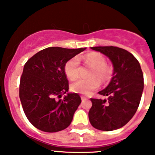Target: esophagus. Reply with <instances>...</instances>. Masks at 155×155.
I'll list each match as a JSON object with an SVG mask.
<instances>
[{
    "mask_svg": "<svg viewBox=\"0 0 155 155\" xmlns=\"http://www.w3.org/2000/svg\"><path fill=\"white\" fill-rule=\"evenodd\" d=\"M81 98L82 101H85V100L87 99V97L84 96V95H81Z\"/></svg>",
    "mask_w": 155,
    "mask_h": 155,
    "instance_id": "1",
    "label": "esophagus"
}]
</instances>
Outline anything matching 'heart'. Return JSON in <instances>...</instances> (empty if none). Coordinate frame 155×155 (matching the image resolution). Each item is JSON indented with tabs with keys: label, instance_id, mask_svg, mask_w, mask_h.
<instances>
[{
	"label": "heart",
	"instance_id": "1",
	"mask_svg": "<svg viewBox=\"0 0 155 155\" xmlns=\"http://www.w3.org/2000/svg\"><path fill=\"white\" fill-rule=\"evenodd\" d=\"M84 62L92 68L90 73V79H80L71 84V90L75 93L88 94L92 91L98 88L100 80L103 84L111 81L113 75V69L111 66L106 64L105 57L98 53H91L84 57ZM80 62L78 57L70 59L64 65V72L68 78L76 80L80 75L79 72Z\"/></svg>",
	"mask_w": 155,
	"mask_h": 155
}]
</instances>
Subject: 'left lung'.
I'll return each instance as SVG.
<instances>
[{"mask_svg": "<svg viewBox=\"0 0 155 155\" xmlns=\"http://www.w3.org/2000/svg\"><path fill=\"white\" fill-rule=\"evenodd\" d=\"M91 49L107 56L114 72L107 87L98 92L107 99L91 98L92 106L88 118L95 129L115 130L125 126L137 110L143 89V72L136 57L124 49L116 46Z\"/></svg>", "mask_w": 155, "mask_h": 155, "instance_id": "left-lung-1", "label": "left lung"}]
</instances>
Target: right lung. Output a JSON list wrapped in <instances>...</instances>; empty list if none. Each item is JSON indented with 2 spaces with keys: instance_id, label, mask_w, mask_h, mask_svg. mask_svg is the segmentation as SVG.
I'll list each match as a JSON object with an SVG mask.
<instances>
[{
  "instance_id": "add662e5",
  "label": "right lung",
  "mask_w": 155,
  "mask_h": 155,
  "mask_svg": "<svg viewBox=\"0 0 155 155\" xmlns=\"http://www.w3.org/2000/svg\"><path fill=\"white\" fill-rule=\"evenodd\" d=\"M84 50L48 47L25 63L19 98L27 119L35 128L54 133L69 127L81 98L77 93L61 98L69 89L64 65Z\"/></svg>"
}]
</instances>
